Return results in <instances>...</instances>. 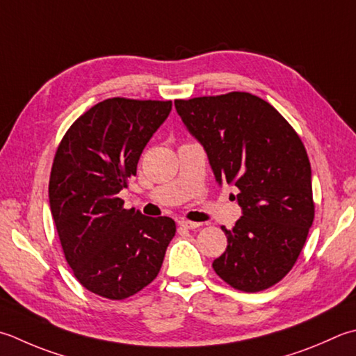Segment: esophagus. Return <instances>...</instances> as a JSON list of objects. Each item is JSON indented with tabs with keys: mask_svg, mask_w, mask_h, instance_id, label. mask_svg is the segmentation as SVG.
<instances>
[{
	"mask_svg": "<svg viewBox=\"0 0 356 356\" xmlns=\"http://www.w3.org/2000/svg\"><path fill=\"white\" fill-rule=\"evenodd\" d=\"M179 225L182 228H186V229H194V228H199L202 224H199V222H191V220L182 219V220H179Z\"/></svg>",
	"mask_w": 356,
	"mask_h": 356,
	"instance_id": "esophagus-1",
	"label": "esophagus"
}]
</instances>
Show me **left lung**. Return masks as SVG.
I'll use <instances>...</instances> for the list:
<instances>
[{"label": "left lung", "mask_w": 356, "mask_h": 356, "mask_svg": "<svg viewBox=\"0 0 356 356\" xmlns=\"http://www.w3.org/2000/svg\"><path fill=\"white\" fill-rule=\"evenodd\" d=\"M174 106L207 151L216 182L239 190L242 218L233 229L222 227L228 245L214 271L247 293L271 287L295 266L315 218L302 140L270 103L248 92L174 100Z\"/></svg>", "instance_id": "left-lung-1"}]
</instances>
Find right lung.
<instances>
[{"instance_id":"right-lung-1","label":"right lung","mask_w":356,"mask_h":356,"mask_svg":"<svg viewBox=\"0 0 356 356\" xmlns=\"http://www.w3.org/2000/svg\"><path fill=\"white\" fill-rule=\"evenodd\" d=\"M171 106L103 100L76 118L55 152L49 204L63 253L79 282L99 296L120 301L154 281L176 234L171 218H146L118 197Z\"/></svg>"}]
</instances>
